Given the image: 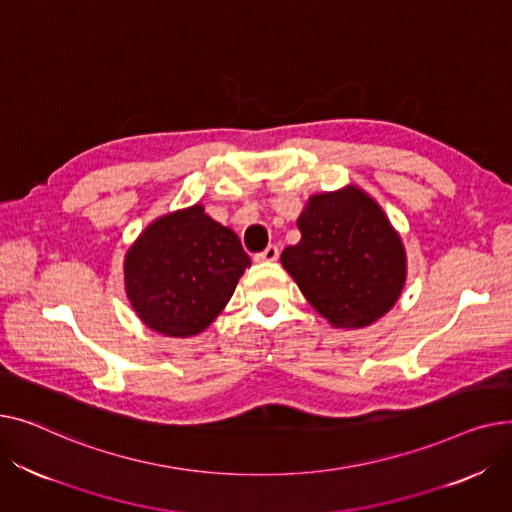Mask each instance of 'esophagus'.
I'll return each mask as SVG.
<instances>
[{
	"label": "esophagus",
	"instance_id": "obj_1",
	"mask_svg": "<svg viewBox=\"0 0 512 512\" xmlns=\"http://www.w3.org/2000/svg\"><path fill=\"white\" fill-rule=\"evenodd\" d=\"M278 255H280L278 247L270 245V247H267L265 251H261L259 255H255V261H276V259H278Z\"/></svg>",
	"mask_w": 512,
	"mask_h": 512
}]
</instances>
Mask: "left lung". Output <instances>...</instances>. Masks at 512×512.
I'll use <instances>...</instances> for the list:
<instances>
[{
	"label": "left lung",
	"mask_w": 512,
	"mask_h": 512,
	"mask_svg": "<svg viewBox=\"0 0 512 512\" xmlns=\"http://www.w3.org/2000/svg\"><path fill=\"white\" fill-rule=\"evenodd\" d=\"M297 226L301 240L280 261L330 326L361 330L396 305L407 282V251L363 188L346 184L311 195Z\"/></svg>",
	"instance_id": "8db88e82"
}]
</instances>
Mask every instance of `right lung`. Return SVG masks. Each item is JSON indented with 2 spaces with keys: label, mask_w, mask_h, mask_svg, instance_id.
Instances as JSON below:
<instances>
[{
  "label": "right lung",
  "mask_w": 512,
  "mask_h": 512,
  "mask_svg": "<svg viewBox=\"0 0 512 512\" xmlns=\"http://www.w3.org/2000/svg\"><path fill=\"white\" fill-rule=\"evenodd\" d=\"M249 265L238 236L195 203L159 215L128 247L126 299L149 330L197 336L224 311Z\"/></svg>",
  "instance_id": "add662e5"
}]
</instances>
